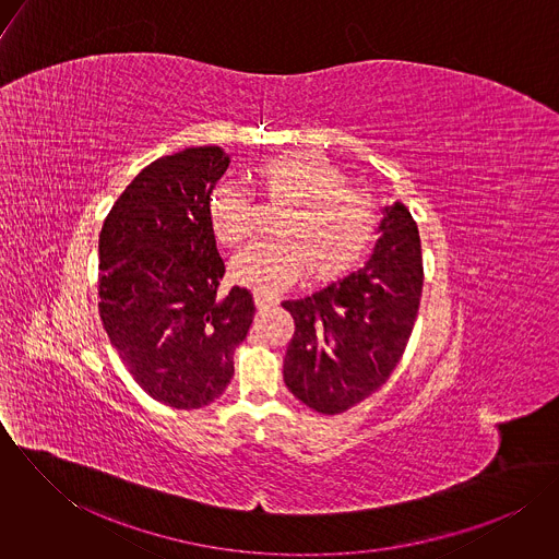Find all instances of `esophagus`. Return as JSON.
Returning a JSON list of instances; mask_svg holds the SVG:
<instances>
[{"label":"esophagus","mask_w":559,"mask_h":559,"mask_svg":"<svg viewBox=\"0 0 559 559\" xmlns=\"http://www.w3.org/2000/svg\"><path fill=\"white\" fill-rule=\"evenodd\" d=\"M253 304L262 310V308H269V306H273L275 301H273V297H269V295H264V293H253Z\"/></svg>","instance_id":"obj_1"}]
</instances>
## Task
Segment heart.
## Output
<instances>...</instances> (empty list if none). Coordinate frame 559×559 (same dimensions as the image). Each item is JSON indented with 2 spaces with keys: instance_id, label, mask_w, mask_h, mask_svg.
Instances as JSON below:
<instances>
[{
  "instance_id": "heart-1",
  "label": "heart",
  "mask_w": 559,
  "mask_h": 559,
  "mask_svg": "<svg viewBox=\"0 0 559 559\" xmlns=\"http://www.w3.org/2000/svg\"><path fill=\"white\" fill-rule=\"evenodd\" d=\"M253 178L269 204L282 211L273 239L255 240L233 260V277L273 295L293 284L301 269L314 282H329L357 269L379 237L377 202L331 160L312 151L280 153L258 160ZM209 222L224 245L249 239L255 204L247 191L222 182L209 198Z\"/></svg>"
}]
</instances>
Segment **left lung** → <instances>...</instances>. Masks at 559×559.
Returning a JSON list of instances; mask_svg holds the SVG:
<instances>
[{
	"label": "left lung",
	"instance_id": "left-lung-1",
	"mask_svg": "<svg viewBox=\"0 0 559 559\" xmlns=\"http://www.w3.org/2000/svg\"><path fill=\"white\" fill-rule=\"evenodd\" d=\"M424 286L421 242L408 209H385L368 264L282 306L295 319L284 381L310 408L337 415L381 390L402 359Z\"/></svg>",
	"mask_w": 559,
	"mask_h": 559
}]
</instances>
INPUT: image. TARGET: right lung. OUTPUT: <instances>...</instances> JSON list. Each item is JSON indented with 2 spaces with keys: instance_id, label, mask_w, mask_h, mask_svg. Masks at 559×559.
Instances as JSON below:
<instances>
[{
  "instance_id": "obj_1",
  "label": "right lung",
  "mask_w": 559,
  "mask_h": 559,
  "mask_svg": "<svg viewBox=\"0 0 559 559\" xmlns=\"http://www.w3.org/2000/svg\"><path fill=\"white\" fill-rule=\"evenodd\" d=\"M228 165L219 146L153 160L98 237L103 326L138 385L171 408H200L226 392L255 312L247 288L219 293L226 264L209 198Z\"/></svg>"
}]
</instances>
